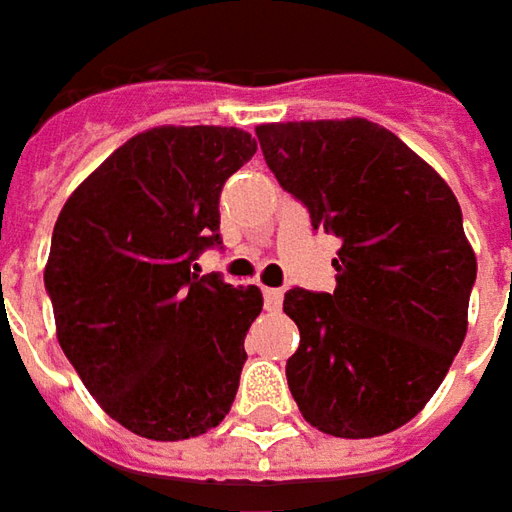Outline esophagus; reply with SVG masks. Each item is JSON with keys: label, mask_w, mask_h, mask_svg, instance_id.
I'll list each match as a JSON object with an SVG mask.
<instances>
[{"label": "esophagus", "mask_w": 512, "mask_h": 512, "mask_svg": "<svg viewBox=\"0 0 512 512\" xmlns=\"http://www.w3.org/2000/svg\"><path fill=\"white\" fill-rule=\"evenodd\" d=\"M281 301H284V290H279V287H264V307L267 310H279Z\"/></svg>", "instance_id": "1"}]
</instances>
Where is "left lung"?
<instances>
[{"label": "left lung", "instance_id": "8db88e82", "mask_svg": "<svg viewBox=\"0 0 512 512\" xmlns=\"http://www.w3.org/2000/svg\"><path fill=\"white\" fill-rule=\"evenodd\" d=\"M264 160L341 239L332 293L293 287L301 341L287 383L304 420L369 440L417 417L468 332L476 256L454 191L423 157L366 118L256 126Z\"/></svg>", "mask_w": 512, "mask_h": 512}]
</instances>
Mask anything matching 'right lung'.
<instances>
[{"label":"right lung","mask_w":512,"mask_h":512,"mask_svg":"<svg viewBox=\"0 0 512 512\" xmlns=\"http://www.w3.org/2000/svg\"><path fill=\"white\" fill-rule=\"evenodd\" d=\"M253 154L236 126H157L109 154L58 214L44 267L58 344L137 437H200L231 411L262 290L191 267L222 245V185Z\"/></svg>","instance_id":"right-lung-1"}]
</instances>
